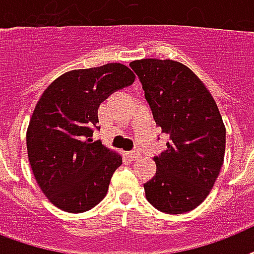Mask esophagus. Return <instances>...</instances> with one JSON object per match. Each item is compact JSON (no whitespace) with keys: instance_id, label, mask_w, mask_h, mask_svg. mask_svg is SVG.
<instances>
[{"instance_id":"1","label":"esophagus","mask_w":254,"mask_h":254,"mask_svg":"<svg viewBox=\"0 0 254 254\" xmlns=\"http://www.w3.org/2000/svg\"><path fill=\"white\" fill-rule=\"evenodd\" d=\"M127 156H128L131 160H136V159L140 156V152H139L137 149H133V151H131V152H128V154H127Z\"/></svg>"}]
</instances>
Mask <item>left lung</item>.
I'll return each mask as SVG.
<instances>
[{
    "mask_svg": "<svg viewBox=\"0 0 254 254\" xmlns=\"http://www.w3.org/2000/svg\"><path fill=\"white\" fill-rule=\"evenodd\" d=\"M141 82L156 126L170 135L155 156L156 174L144 184L145 197L170 215L198 207L224 163L225 126L213 96L186 64L171 60L129 64Z\"/></svg>",
    "mask_w": 254,
    "mask_h": 254,
    "instance_id": "left-lung-1",
    "label": "left lung"
}]
</instances>
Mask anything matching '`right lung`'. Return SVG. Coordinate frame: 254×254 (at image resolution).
<instances>
[{
  "label": "right lung",
  "mask_w": 254,
  "mask_h": 254,
  "mask_svg": "<svg viewBox=\"0 0 254 254\" xmlns=\"http://www.w3.org/2000/svg\"><path fill=\"white\" fill-rule=\"evenodd\" d=\"M133 80L135 74L122 64L71 70L38 100L27 127V156L41 190L62 211L86 212L107 193L122 156L92 141L98 109Z\"/></svg>",
  "instance_id": "1"
}]
</instances>
